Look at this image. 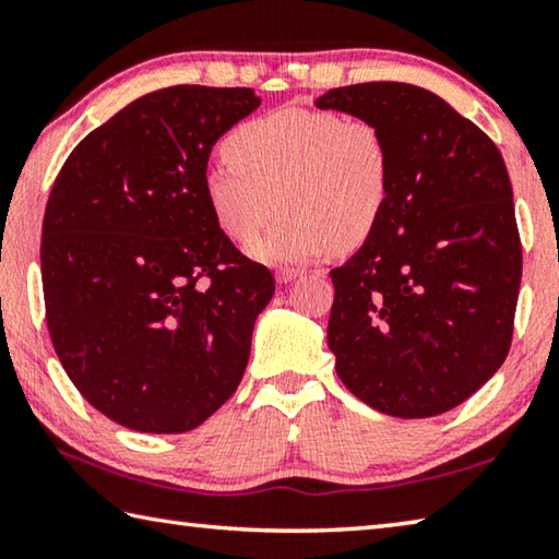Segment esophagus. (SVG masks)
Segmentation results:
<instances>
[{"label":"esophagus","instance_id":"34e87169","mask_svg":"<svg viewBox=\"0 0 559 559\" xmlns=\"http://www.w3.org/2000/svg\"><path fill=\"white\" fill-rule=\"evenodd\" d=\"M300 276H302V269H288V266H283V269L276 271V281H278V283H290V281L300 278Z\"/></svg>","mask_w":559,"mask_h":559}]
</instances>
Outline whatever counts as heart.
<instances>
[{
  "label": "heart",
  "instance_id": "b5f03b06",
  "mask_svg": "<svg viewBox=\"0 0 559 559\" xmlns=\"http://www.w3.org/2000/svg\"><path fill=\"white\" fill-rule=\"evenodd\" d=\"M224 153L202 177L214 222L231 241L249 243L281 206L276 226L251 249L253 259L276 266L333 246L357 249L390 204V145L370 120L281 108L234 128Z\"/></svg>",
  "mask_w": 559,
  "mask_h": 559
}]
</instances>
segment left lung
Masks as SVG:
<instances>
[{
	"mask_svg": "<svg viewBox=\"0 0 559 559\" xmlns=\"http://www.w3.org/2000/svg\"><path fill=\"white\" fill-rule=\"evenodd\" d=\"M316 106L374 122L392 155L380 226L330 271L337 377L382 414L449 412L498 372L513 340L523 249L503 157L412 83L333 88Z\"/></svg>",
	"mask_w": 559,
	"mask_h": 559,
	"instance_id": "left-lung-1",
	"label": "left lung"
}]
</instances>
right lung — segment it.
Returning a JSON list of instances; mask_svg holds the SVG:
<instances>
[{
    "mask_svg": "<svg viewBox=\"0 0 559 559\" xmlns=\"http://www.w3.org/2000/svg\"><path fill=\"white\" fill-rule=\"evenodd\" d=\"M259 106L251 88L147 93L83 138L51 187V343L75 390L120 427L192 431L249 365L276 283L216 226L202 177L216 140Z\"/></svg>",
    "mask_w": 559,
    "mask_h": 559,
    "instance_id": "add662e5",
    "label": "right lung"
}]
</instances>
